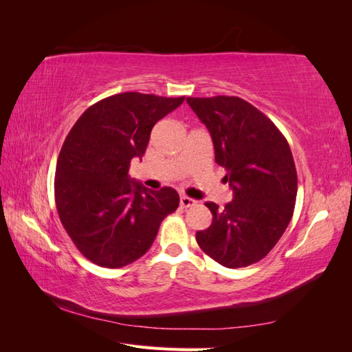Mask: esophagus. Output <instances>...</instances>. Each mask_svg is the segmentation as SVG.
Listing matches in <instances>:
<instances>
[{
	"label": "esophagus",
	"mask_w": 352,
	"mask_h": 352,
	"mask_svg": "<svg viewBox=\"0 0 352 352\" xmlns=\"http://www.w3.org/2000/svg\"><path fill=\"white\" fill-rule=\"evenodd\" d=\"M195 204H197V201H195V199L189 198V197H186V195H182V197H180V207L188 208V207H192V206H195Z\"/></svg>",
	"instance_id": "esophagus-1"
}]
</instances>
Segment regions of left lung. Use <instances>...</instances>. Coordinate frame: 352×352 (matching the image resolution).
I'll return each instance as SVG.
<instances>
[{
    "mask_svg": "<svg viewBox=\"0 0 352 352\" xmlns=\"http://www.w3.org/2000/svg\"><path fill=\"white\" fill-rule=\"evenodd\" d=\"M186 101L207 126L216 163L233 189L225 207L206 202L212 221L197 232V242L225 267H247L272 251L292 219L298 179L289 144L267 116L239 97Z\"/></svg>",
    "mask_w": 352,
    "mask_h": 352,
    "instance_id": "obj_1",
    "label": "left lung"
}]
</instances>
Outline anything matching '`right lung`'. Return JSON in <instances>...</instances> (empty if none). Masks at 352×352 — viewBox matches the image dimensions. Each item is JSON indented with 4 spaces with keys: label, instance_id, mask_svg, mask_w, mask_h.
I'll use <instances>...</instances> for the list:
<instances>
[{
    "label": "right lung",
    "instance_id": "add662e5",
    "mask_svg": "<svg viewBox=\"0 0 352 352\" xmlns=\"http://www.w3.org/2000/svg\"><path fill=\"white\" fill-rule=\"evenodd\" d=\"M185 97L122 92L95 102L73 124L58 154L54 195L63 228L89 261L119 269L150 250L179 207L173 188L151 190L127 175L154 124Z\"/></svg>",
    "mask_w": 352,
    "mask_h": 352
}]
</instances>
